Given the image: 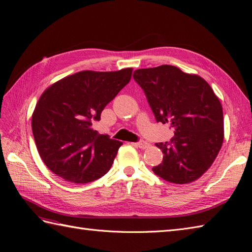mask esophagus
<instances>
[{
    "label": "esophagus",
    "mask_w": 252,
    "mask_h": 252,
    "mask_svg": "<svg viewBox=\"0 0 252 252\" xmlns=\"http://www.w3.org/2000/svg\"><path fill=\"white\" fill-rule=\"evenodd\" d=\"M136 146H138L139 148H141V149H146V148H148L150 145H149V143H147V142H144V141H141V142H138L135 144Z\"/></svg>",
    "instance_id": "34e87169"
}]
</instances>
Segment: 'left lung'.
<instances>
[{
	"label": "left lung",
	"mask_w": 252,
	"mask_h": 252,
	"mask_svg": "<svg viewBox=\"0 0 252 252\" xmlns=\"http://www.w3.org/2000/svg\"><path fill=\"white\" fill-rule=\"evenodd\" d=\"M133 79L146 94L157 122L174 128L170 143H158L163 162L152 168L174 184L202 177L222 147L223 108L209 84L171 65L136 69Z\"/></svg>",
	"instance_id": "8db88e82"
}]
</instances>
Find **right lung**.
<instances>
[{"instance_id": "right-lung-1", "label": "right lung", "mask_w": 252, "mask_h": 252, "mask_svg": "<svg viewBox=\"0 0 252 252\" xmlns=\"http://www.w3.org/2000/svg\"><path fill=\"white\" fill-rule=\"evenodd\" d=\"M132 68L80 71L44 91L32 113L37 151L48 168L65 181L84 184L108 172L123 143L98 134L93 124L131 79Z\"/></svg>"}]
</instances>
